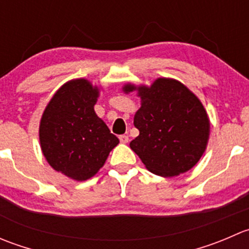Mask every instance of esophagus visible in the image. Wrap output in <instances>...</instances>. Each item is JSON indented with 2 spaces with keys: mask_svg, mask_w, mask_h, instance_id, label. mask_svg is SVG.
<instances>
[{
  "mask_svg": "<svg viewBox=\"0 0 249 249\" xmlns=\"http://www.w3.org/2000/svg\"><path fill=\"white\" fill-rule=\"evenodd\" d=\"M119 140L122 143H127L129 142V136H126V135H122V136H119Z\"/></svg>",
  "mask_w": 249,
  "mask_h": 249,
  "instance_id": "obj_1",
  "label": "esophagus"
}]
</instances>
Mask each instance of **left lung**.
<instances>
[{
  "mask_svg": "<svg viewBox=\"0 0 249 249\" xmlns=\"http://www.w3.org/2000/svg\"><path fill=\"white\" fill-rule=\"evenodd\" d=\"M139 90L141 108L134 118L140 135L130 143L150 172L173 177L192 169L207 145L210 120L200 100L175 79L159 78L152 87L126 84Z\"/></svg>",
  "mask_w": 249,
  "mask_h": 249,
  "instance_id": "1",
  "label": "left lung"
}]
</instances>
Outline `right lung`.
Returning <instances> with one entry per match:
<instances>
[{
  "label": "right lung",
  "mask_w": 249,
  "mask_h": 249,
  "mask_svg": "<svg viewBox=\"0 0 249 249\" xmlns=\"http://www.w3.org/2000/svg\"><path fill=\"white\" fill-rule=\"evenodd\" d=\"M99 89L87 79L62 85L39 125L41 148L50 166L76 180L95 175L119 143L94 110Z\"/></svg>",
  "instance_id": "add662e5"
}]
</instances>
